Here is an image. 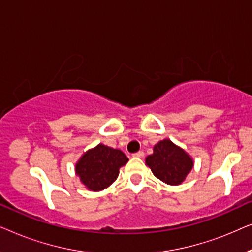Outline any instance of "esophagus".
Segmentation results:
<instances>
[{"label": "esophagus", "mask_w": 252, "mask_h": 252, "mask_svg": "<svg viewBox=\"0 0 252 252\" xmlns=\"http://www.w3.org/2000/svg\"><path fill=\"white\" fill-rule=\"evenodd\" d=\"M144 156V153L142 150H140V151H137V153H134L133 154V157H139V158H142Z\"/></svg>", "instance_id": "34e87169"}]
</instances>
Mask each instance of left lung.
<instances>
[{"label":"left lung","mask_w":252,"mask_h":252,"mask_svg":"<svg viewBox=\"0 0 252 252\" xmlns=\"http://www.w3.org/2000/svg\"><path fill=\"white\" fill-rule=\"evenodd\" d=\"M146 163L157 177L167 185H180L192 168L191 158L170 140H163L154 147V154Z\"/></svg>","instance_id":"obj_1"}]
</instances>
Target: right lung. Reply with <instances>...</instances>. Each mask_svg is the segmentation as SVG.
Returning a JSON list of instances; mask_svg holds the SVG:
<instances>
[{
	"label": "right lung",
	"mask_w": 252,
	"mask_h": 252,
	"mask_svg": "<svg viewBox=\"0 0 252 252\" xmlns=\"http://www.w3.org/2000/svg\"><path fill=\"white\" fill-rule=\"evenodd\" d=\"M128 158L118 149L98 144L86 153L75 165V172L86 187L93 191L103 190L118 178L119 168Z\"/></svg>",
	"instance_id": "right-lung-1"
}]
</instances>
